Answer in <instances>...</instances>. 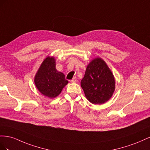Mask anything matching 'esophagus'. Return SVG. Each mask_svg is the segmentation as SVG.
<instances>
[{"label":"esophagus","mask_w":150,"mask_h":150,"mask_svg":"<svg viewBox=\"0 0 150 150\" xmlns=\"http://www.w3.org/2000/svg\"><path fill=\"white\" fill-rule=\"evenodd\" d=\"M71 82H72V83H75V82H76V77H74L71 80Z\"/></svg>","instance_id":"34e87169"}]
</instances>
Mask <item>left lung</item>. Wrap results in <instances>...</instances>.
Listing matches in <instances>:
<instances>
[{"mask_svg": "<svg viewBox=\"0 0 150 150\" xmlns=\"http://www.w3.org/2000/svg\"><path fill=\"white\" fill-rule=\"evenodd\" d=\"M80 84L85 97L93 104L105 103L115 91L114 76L100 58H94L90 62Z\"/></svg>", "mask_w": 150, "mask_h": 150, "instance_id": "8db88e82", "label": "left lung"}]
</instances>
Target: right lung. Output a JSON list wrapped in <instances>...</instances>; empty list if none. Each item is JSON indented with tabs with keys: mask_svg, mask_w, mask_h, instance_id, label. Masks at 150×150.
Here are the masks:
<instances>
[{
	"mask_svg": "<svg viewBox=\"0 0 150 150\" xmlns=\"http://www.w3.org/2000/svg\"><path fill=\"white\" fill-rule=\"evenodd\" d=\"M68 83L65 75L57 70L56 61L53 57L44 59L35 76V83L38 91L51 99L57 97Z\"/></svg>",
	"mask_w": 150,
	"mask_h": 150,
	"instance_id": "right-lung-1",
	"label": "right lung"
}]
</instances>
